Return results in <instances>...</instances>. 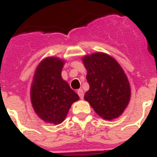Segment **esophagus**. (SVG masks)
Segmentation results:
<instances>
[{"label": "esophagus", "instance_id": "obj_1", "mask_svg": "<svg viewBox=\"0 0 157 157\" xmlns=\"http://www.w3.org/2000/svg\"><path fill=\"white\" fill-rule=\"evenodd\" d=\"M77 94H78V96H80L81 99H83V97H84V92H83V90L82 89H79L77 90Z\"/></svg>", "mask_w": 157, "mask_h": 157}]
</instances>
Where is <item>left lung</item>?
Instances as JSON below:
<instances>
[{
  "label": "left lung",
  "instance_id": "left-lung-1",
  "mask_svg": "<svg viewBox=\"0 0 157 157\" xmlns=\"http://www.w3.org/2000/svg\"><path fill=\"white\" fill-rule=\"evenodd\" d=\"M87 70L90 88L84 99L96 114L105 120L119 117L131 99V86L126 73L116 59L103 52H96L82 58Z\"/></svg>",
  "mask_w": 157,
  "mask_h": 157
}]
</instances>
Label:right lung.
<instances>
[{
    "label": "right lung",
    "instance_id": "right-lung-1",
    "mask_svg": "<svg viewBox=\"0 0 157 157\" xmlns=\"http://www.w3.org/2000/svg\"><path fill=\"white\" fill-rule=\"evenodd\" d=\"M65 61L49 56L35 71L31 85V101L36 114L46 123L58 125L66 119L79 96L61 77Z\"/></svg>",
    "mask_w": 157,
    "mask_h": 157
}]
</instances>
